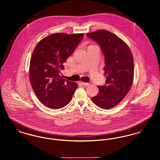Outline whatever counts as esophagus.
<instances>
[{
	"label": "esophagus",
	"instance_id": "34e87169",
	"mask_svg": "<svg viewBox=\"0 0 160 160\" xmlns=\"http://www.w3.org/2000/svg\"><path fill=\"white\" fill-rule=\"evenodd\" d=\"M82 84H83L84 86H88V85H90V83H88V82H82Z\"/></svg>",
	"mask_w": 160,
	"mask_h": 160
}]
</instances>
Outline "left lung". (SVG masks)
<instances>
[{"instance_id": "left-lung-1", "label": "left lung", "mask_w": 160, "mask_h": 160, "mask_svg": "<svg viewBox=\"0 0 160 160\" xmlns=\"http://www.w3.org/2000/svg\"><path fill=\"white\" fill-rule=\"evenodd\" d=\"M87 35L98 42L105 57L106 84L98 86L99 92L92 97L98 107L109 109L118 105L130 90L134 79V59L128 46L116 35L98 30Z\"/></svg>"}]
</instances>
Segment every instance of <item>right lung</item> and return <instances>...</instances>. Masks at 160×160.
<instances>
[{"label": "right lung", "mask_w": 160, "mask_h": 160, "mask_svg": "<svg viewBox=\"0 0 160 160\" xmlns=\"http://www.w3.org/2000/svg\"><path fill=\"white\" fill-rule=\"evenodd\" d=\"M83 37V34L55 33L35 46L30 61L29 80L37 97L46 107L59 109L72 100L78 85L64 79L61 71Z\"/></svg>", "instance_id": "right-lung-1"}]
</instances>
